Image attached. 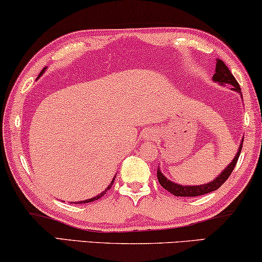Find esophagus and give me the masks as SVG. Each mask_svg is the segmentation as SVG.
I'll return each instance as SVG.
<instances>
[{"mask_svg": "<svg viewBox=\"0 0 262 262\" xmlns=\"http://www.w3.org/2000/svg\"><path fill=\"white\" fill-rule=\"evenodd\" d=\"M156 137V132L155 131H148L144 136V139H146V141H151V139H155Z\"/></svg>", "mask_w": 262, "mask_h": 262, "instance_id": "34e87169", "label": "esophagus"}]
</instances>
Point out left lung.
<instances>
[{
	"label": "left lung",
	"mask_w": 262,
	"mask_h": 262,
	"mask_svg": "<svg viewBox=\"0 0 262 262\" xmlns=\"http://www.w3.org/2000/svg\"><path fill=\"white\" fill-rule=\"evenodd\" d=\"M212 80L214 82L221 83L222 85L230 84V85H232L231 91L237 92L241 94V88H239V84L237 83V81H236L234 75L230 73L229 68L225 66L223 60L217 59L216 73L213 74ZM242 143H243V139L241 141V144H239V146H238L237 154H236L234 160L229 163V166L225 168V169L222 171V173L218 175L216 179H213V181L209 182V184L198 185V186H182V185L175 184V182L170 181L169 179H167L166 177H164V175L161 173L160 168H157V179H159V182L164 189H167L168 192H170L171 194H174L177 196H198V195H203V194H206V193L216 191V189L220 188L221 186L228 180V178L230 177L232 170H234L236 163H237L239 154H241Z\"/></svg>",
	"instance_id": "obj_1"
}]
</instances>
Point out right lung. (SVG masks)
Returning a JSON list of instances; mask_svg holds the SVG:
<instances>
[{
    "instance_id": "right-lung-1",
    "label": "right lung",
    "mask_w": 262,
    "mask_h": 262,
    "mask_svg": "<svg viewBox=\"0 0 262 262\" xmlns=\"http://www.w3.org/2000/svg\"><path fill=\"white\" fill-rule=\"evenodd\" d=\"M45 69H46V68H44V69H42L41 70V73L40 74H39V77H40L41 76V75L42 74H44V71H45ZM38 77V78H39ZM114 178H116V175H114ZM114 178H113V180L112 181H111V184L108 185V187H107L106 189H105V191H103V192H101V193H100V194H98V195H96V196H94V198H91V199H87V200H82V202H76V204H85V203H91V202H94V200H98V199H100V198H101V196L102 195H105L106 194V192L107 191H108V189L111 188V187H112V185H113V182H114Z\"/></svg>"
}]
</instances>
